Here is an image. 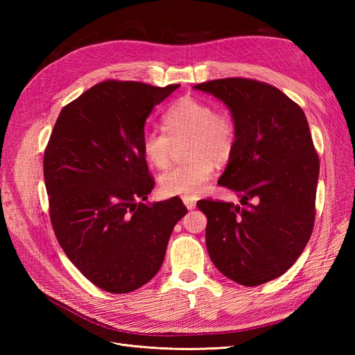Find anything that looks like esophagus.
Listing matches in <instances>:
<instances>
[{
  "instance_id": "1",
  "label": "esophagus",
  "mask_w": 355,
  "mask_h": 355,
  "mask_svg": "<svg viewBox=\"0 0 355 355\" xmlns=\"http://www.w3.org/2000/svg\"><path fill=\"white\" fill-rule=\"evenodd\" d=\"M184 204H185L188 210L196 209V201H194V200H191V198H184Z\"/></svg>"
}]
</instances>
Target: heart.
Listing matches in <instances>:
<instances>
[{"label":"heart","mask_w":355,"mask_h":355,"mask_svg":"<svg viewBox=\"0 0 355 355\" xmlns=\"http://www.w3.org/2000/svg\"><path fill=\"white\" fill-rule=\"evenodd\" d=\"M164 132L145 130L141 148L146 161L155 168L170 164L173 145L185 142L184 164L171 167L159 176L163 194L197 198L207 188L214 161L227 163L237 145V125L227 111H214L211 103L196 96H184L163 114Z\"/></svg>","instance_id":"b5f03b06"}]
</instances>
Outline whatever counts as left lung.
I'll use <instances>...</instances> for the list:
<instances>
[{"label": "left lung", "instance_id": "8db88e82", "mask_svg": "<svg viewBox=\"0 0 355 355\" xmlns=\"http://www.w3.org/2000/svg\"><path fill=\"white\" fill-rule=\"evenodd\" d=\"M228 106L237 145L218 180L244 207L200 200L206 245L214 266L241 286L283 275L313 234L320 171L306 116L282 90L252 78H220L196 85ZM256 198L252 205L248 200Z\"/></svg>", "mask_w": 355, "mask_h": 355}]
</instances>
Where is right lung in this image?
Returning a JSON list of instances; mask_svg holds the SVG:
<instances>
[{
    "mask_svg": "<svg viewBox=\"0 0 355 355\" xmlns=\"http://www.w3.org/2000/svg\"><path fill=\"white\" fill-rule=\"evenodd\" d=\"M179 84L106 80L63 106L44 151L53 231L94 286L128 293L164 261L180 198L145 204L155 185L141 141L148 115Z\"/></svg>",
    "mask_w": 355,
    "mask_h": 355,
    "instance_id": "1",
    "label": "right lung"
}]
</instances>
